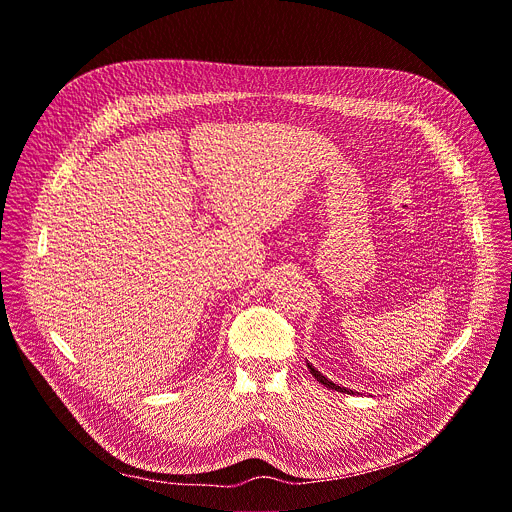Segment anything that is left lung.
I'll use <instances>...</instances> for the list:
<instances>
[{"label": "left lung", "mask_w": 512, "mask_h": 512, "mask_svg": "<svg viewBox=\"0 0 512 512\" xmlns=\"http://www.w3.org/2000/svg\"><path fill=\"white\" fill-rule=\"evenodd\" d=\"M306 366H309V368H311V372H313V377H315V379H317V381H319L321 385H325L327 389H335V391H339V393H348V395H354V393H356V391H352V389H346V387H339V385H335L333 381H329L327 377H323V374H321V372H319V370H317V368H315V366H313L311 362H306Z\"/></svg>", "instance_id": "left-lung-1"}]
</instances>
